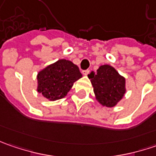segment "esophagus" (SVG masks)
I'll return each mask as SVG.
<instances>
[{
  "label": "esophagus",
  "instance_id": "obj_1",
  "mask_svg": "<svg viewBox=\"0 0 156 156\" xmlns=\"http://www.w3.org/2000/svg\"><path fill=\"white\" fill-rule=\"evenodd\" d=\"M89 72H90L89 69H86V70H83V71H82V74L84 75H87L89 74Z\"/></svg>",
  "mask_w": 156,
  "mask_h": 156
}]
</instances>
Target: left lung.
Segmentation results:
<instances>
[{
  "label": "left lung",
  "instance_id": "8db88e82",
  "mask_svg": "<svg viewBox=\"0 0 156 156\" xmlns=\"http://www.w3.org/2000/svg\"><path fill=\"white\" fill-rule=\"evenodd\" d=\"M96 99L102 106L114 107L125 94V79L109 65L101 66L88 75Z\"/></svg>",
  "mask_w": 156,
  "mask_h": 156
}]
</instances>
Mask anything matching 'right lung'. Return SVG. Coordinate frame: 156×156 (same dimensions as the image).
<instances>
[{
    "instance_id": "right-lung-1",
    "label": "right lung",
    "mask_w": 156,
    "mask_h": 156,
    "mask_svg": "<svg viewBox=\"0 0 156 156\" xmlns=\"http://www.w3.org/2000/svg\"><path fill=\"white\" fill-rule=\"evenodd\" d=\"M81 76L79 68L72 62L59 60L39 72L37 91L51 101L61 99Z\"/></svg>"
}]
</instances>
